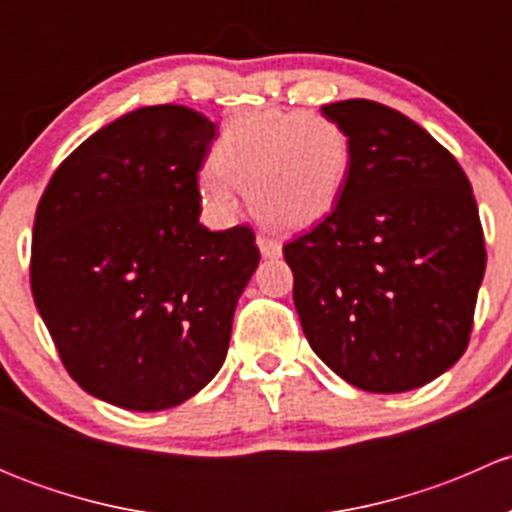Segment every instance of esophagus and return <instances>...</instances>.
Segmentation results:
<instances>
[{
	"instance_id": "1",
	"label": "esophagus",
	"mask_w": 512,
	"mask_h": 512,
	"mask_svg": "<svg viewBox=\"0 0 512 512\" xmlns=\"http://www.w3.org/2000/svg\"><path fill=\"white\" fill-rule=\"evenodd\" d=\"M257 247H260L262 257H270V260H275V257L282 255V245L275 240V237L260 235L257 237Z\"/></svg>"
}]
</instances>
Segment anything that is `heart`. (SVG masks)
<instances>
[{"label":"heart","instance_id":"obj_1","mask_svg":"<svg viewBox=\"0 0 512 512\" xmlns=\"http://www.w3.org/2000/svg\"><path fill=\"white\" fill-rule=\"evenodd\" d=\"M349 165L352 143L334 118L265 108L227 123L200 193L213 210L232 213L237 185L265 223L302 227L337 205Z\"/></svg>","mask_w":512,"mask_h":512}]
</instances>
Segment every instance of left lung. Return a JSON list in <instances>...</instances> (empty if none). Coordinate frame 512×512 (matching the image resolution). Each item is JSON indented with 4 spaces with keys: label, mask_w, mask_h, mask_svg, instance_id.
I'll return each instance as SVG.
<instances>
[{
    "label": "left lung",
    "mask_w": 512,
    "mask_h": 512,
    "mask_svg": "<svg viewBox=\"0 0 512 512\" xmlns=\"http://www.w3.org/2000/svg\"><path fill=\"white\" fill-rule=\"evenodd\" d=\"M352 143L332 213L282 247L314 354L356 389L401 394L468 347L485 272L471 183L418 123L384 103L322 106Z\"/></svg>",
    "instance_id": "obj_1"
}]
</instances>
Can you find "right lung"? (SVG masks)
Returning <instances> with one entry per match:
<instances>
[{"label":"right lung","instance_id":"right-lung-1","mask_svg":"<svg viewBox=\"0 0 512 512\" xmlns=\"http://www.w3.org/2000/svg\"><path fill=\"white\" fill-rule=\"evenodd\" d=\"M215 136L193 108H138L86 138L36 208V309L71 379L121 409H173L218 374L260 262L250 227L198 220Z\"/></svg>","mask_w":512,"mask_h":512}]
</instances>
